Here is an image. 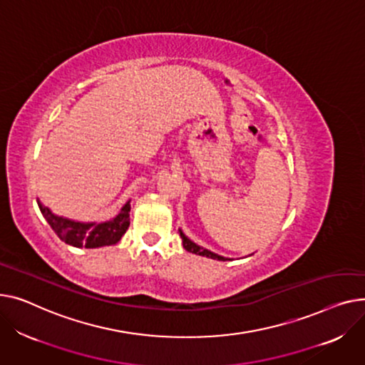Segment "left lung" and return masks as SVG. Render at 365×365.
<instances>
[{
  "mask_svg": "<svg viewBox=\"0 0 365 365\" xmlns=\"http://www.w3.org/2000/svg\"><path fill=\"white\" fill-rule=\"evenodd\" d=\"M180 235H181V239H182V246H184V249H185L187 252L196 253V255H200V256H206V258L217 259V261H230L228 258H224V256L213 253V252H210V250H207V249H203V247H200L199 245H196L195 242H191L181 230H180Z\"/></svg>",
  "mask_w": 365,
  "mask_h": 365,
  "instance_id": "8db88e82",
  "label": "left lung"
}]
</instances>
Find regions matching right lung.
I'll return each instance as SVG.
<instances>
[{
	"mask_svg": "<svg viewBox=\"0 0 365 365\" xmlns=\"http://www.w3.org/2000/svg\"><path fill=\"white\" fill-rule=\"evenodd\" d=\"M36 202L41 213L44 215L50 227L56 231L58 239L75 247L96 249L116 245L122 239V235L126 232L128 227H130V202H126L123 205V207L113 220L106 222H79L57 217L39 200Z\"/></svg>",
	"mask_w": 365,
	"mask_h": 365,
	"instance_id": "1",
	"label": "right lung"
}]
</instances>
